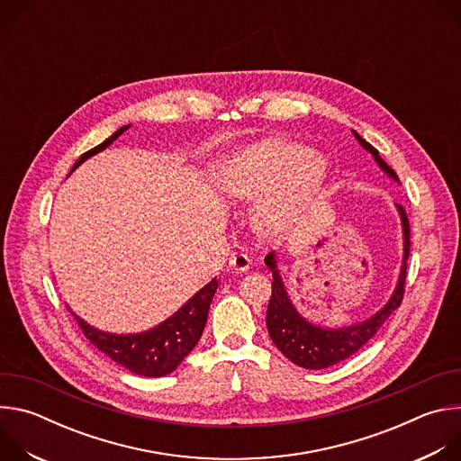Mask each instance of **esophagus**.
Wrapping results in <instances>:
<instances>
[{"mask_svg":"<svg viewBox=\"0 0 461 461\" xmlns=\"http://www.w3.org/2000/svg\"><path fill=\"white\" fill-rule=\"evenodd\" d=\"M251 265V258L246 253H233L230 258V268L237 272H246Z\"/></svg>","mask_w":461,"mask_h":461,"instance_id":"obj_1","label":"esophagus"}]
</instances>
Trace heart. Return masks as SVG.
Returning a JSON list of instances; mask_svg holds the SVG:
<instances>
[{"instance_id": "heart-1", "label": "heart", "mask_w": 461, "mask_h": 461, "mask_svg": "<svg viewBox=\"0 0 461 461\" xmlns=\"http://www.w3.org/2000/svg\"><path fill=\"white\" fill-rule=\"evenodd\" d=\"M328 176L321 155L288 140H262L235 153L222 167L219 185L235 201L260 203L257 222L270 233L290 226L315 199Z\"/></svg>"}]
</instances>
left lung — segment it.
Returning <instances> with one entry per match:
<instances>
[{"label":"left lung","mask_w":461,"mask_h":461,"mask_svg":"<svg viewBox=\"0 0 461 461\" xmlns=\"http://www.w3.org/2000/svg\"><path fill=\"white\" fill-rule=\"evenodd\" d=\"M356 139L359 144L370 151L379 164V167L388 173L393 180H398L396 171H393L381 157L379 151L370 146L366 140H363L356 131ZM402 222H403V237H405V257H403V267L400 274V281L396 286V292L392 294L390 301L384 304L383 310H379L374 317L366 319L365 322L339 328V330H324L315 324H310L304 321L297 310L294 308L292 301L288 299V294L285 290V285L281 281V276L277 272L276 265V255L268 253L265 262L267 267L272 270L274 281H272V297L268 303L267 312V326L268 334L276 347L297 366L310 368V370H321L328 368L339 361H345L347 357L354 356L361 347H365L375 334L379 328L384 324V321L390 317L393 310L402 306L403 295H405V281H407V258L411 253V226L403 206H398Z\"/></svg>","instance_id":"1"}]
</instances>
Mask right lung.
Masks as SVG:
<instances>
[{"label": "right lung", "mask_w": 461, "mask_h": 461, "mask_svg": "<svg viewBox=\"0 0 461 461\" xmlns=\"http://www.w3.org/2000/svg\"><path fill=\"white\" fill-rule=\"evenodd\" d=\"M125 129H129V125L120 127L107 140L86 151L73 166V171L84 160L104 151L109 144H113ZM217 286L219 281L212 279L167 321L155 326L153 330L137 336L105 334L84 322L80 317L75 315V319L78 321L84 336L109 359H113L114 363L133 374L146 377H160L171 374L182 363V359L194 348V345L199 343L204 332L210 304L217 292Z\"/></svg>", "instance_id": "obj_1"}]
</instances>
